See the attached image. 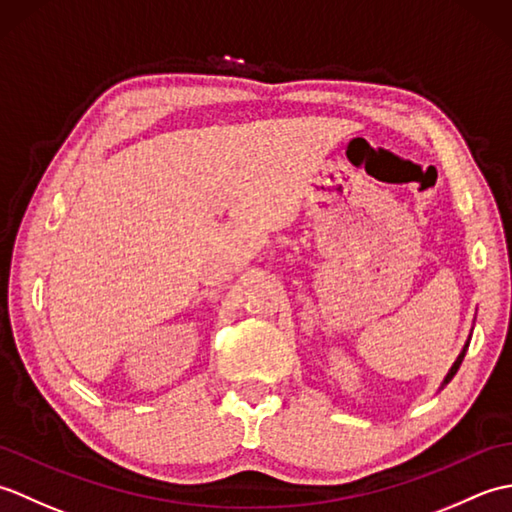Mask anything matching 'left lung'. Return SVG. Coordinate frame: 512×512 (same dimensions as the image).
Masks as SVG:
<instances>
[{
  "mask_svg": "<svg viewBox=\"0 0 512 512\" xmlns=\"http://www.w3.org/2000/svg\"><path fill=\"white\" fill-rule=\"evenodd\" d=\"M466 347H469V345H466ZM466 347H464V350H462V354L458 356V361H455L453 363V367H451V372L447 374V378H444V383H442V387H447L449 383H451V378L455 376V374H458V369H460V365H462V361H464V354H466Z\"/></svg>",
  "mask_w": 512,
  "mask_h": 512,
  "instance_id": "left-lung-1",
  "label": "left lung"
}]
</instances>
